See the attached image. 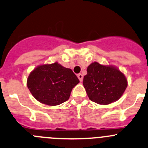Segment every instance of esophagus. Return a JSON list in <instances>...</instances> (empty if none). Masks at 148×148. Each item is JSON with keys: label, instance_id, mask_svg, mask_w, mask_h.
<instances>
[{"label": "esophagus", "instance_id": "1", "mask_svg": "<svg viewBox=\"0 0 148 148\" xmlns=\"http://www.w3.org/2000/svg\"><path fill=\"white\" fill-rule=\"evenodd\" d=\"M77 77H78L79 79L80 82H82V80H83V76H82V74H79L78 75H77Z\"/></svg>", "mask_w": 148, "mask_h": 148}]
</instances>
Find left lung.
Returning a JSON list of instances; mask_svg holds the SVG:
<instances>
[{
    "mask_svg": "<svg viewBox=\"0 0 148 148\" xmlns=\"http://www.w3.org/2000/svg\"><path fill=\"white\" fill-rule=\"evenodd\" d=\"M83 85L92 102L108 105L118 100L127 87L124 74L113 66H103L97 62L87 67Z\"/></svg>",
    "mask_w": 148,
    "mask_h": 148,
    "instance_id": "1",
    "label": "left lung"
}]
</instances>
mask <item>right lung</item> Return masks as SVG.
Instances as JSON below:
<instances>
[{"mask_svg": "<svg viewBox=\"0 0 148 148\" xmlns=\"http://www.w3.org/2000/svg\"><path fill=\"white\" fill-rule=\"evenodd\" d=\"M79 82L71 69L56 62L34 69L27 84L36 100L48 106H57L69 100L71 90Z\"/></svg>", "mask_w": 148, "mask_h": 148, "instance_id": "1", "label": "right lung"}]
</instances>
